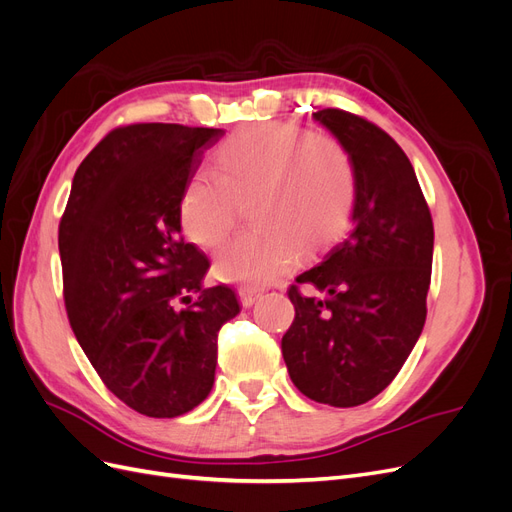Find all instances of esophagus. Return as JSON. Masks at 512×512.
Returning <instances> with one entry per match:
<instances>
[{"instance_id": "obj_1", "label": "esophagus", "mask_w": 512, "mask_h": 512, "mask_svg": "<svg viewBox=\"0 0 512 512\" xmlns=\"http://www.w3.org/2000/svg\"><path fill=\"white\" fill-rule=\"evenodd\" d=\"M237 292H239V299H241V305H243V307H252L254 301L258 299V292L252 290V288L241 286Z\"/></svg>"}]
</instances>
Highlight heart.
I'll return each mask as SVG.
<instances>
[{
    "instance_id": "1",
    "label": "heart",
    "mask_w": 512,
    "mask_h": 512,
    "mask_svg": "<svg viewBox=\"0 0 512 512\" xmlns=\"http://www.w3.org/2000/svg\"><path fill=\"white\" fill-rule=\"evenodd\" d=\"M213 175H194L181 192L179 220L200 247L220 245L250 200L256 226L215 256L226 282L260 288L280 280L297 252L327 245L354 205L356 168L333 136L309 134L286 121H262L226 136L211 153Z\"/></svg>"
}]
</instances>
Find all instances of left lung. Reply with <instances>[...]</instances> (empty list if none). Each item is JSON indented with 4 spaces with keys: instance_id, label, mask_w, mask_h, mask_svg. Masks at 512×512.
Segmentation results:
<instances>
[{
    "instance_id": "left-lung-1",
    "label": "left lung",
    "mask_w": 512,
    "mask_h": 512,
    "mask_svg": "<svg viewBox=\"0 0 512 512\" xmlns=\"http://www.w3.org/2000/svg\"><path fill=\"white\" fill-rule=\"evenodd\" d=\"M354 160L346 235L290 286L294 320L282 354L297 389L335 408L361 406L399 374L421 337L433 222L408 156L393 138L339 108L314 113Z\"/></svg>"
}]
</instances>
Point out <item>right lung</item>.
Returning a JSON list of instances; mask_svg holds the SVG:
<instances>
[{
  "instance_id": "1",
  "label": "right lung",
  "mask_w": 512,
  "mask_h": 512,
  "mask_svg": "<svg viewBox=\"0 0 512 512\" xmlns=\"http://www.w3.org/2000/svg\"><path fill=\"white\" fill-rule=\"evenodd\" d=\"M222 136L179 123L115 128L76 168L59 222L70 327L106 389L145 416L205 401L218 333L241 309L232 288L203 286L209 260L179 220L185 183Z\"/></svg>"
}]
</instances>
